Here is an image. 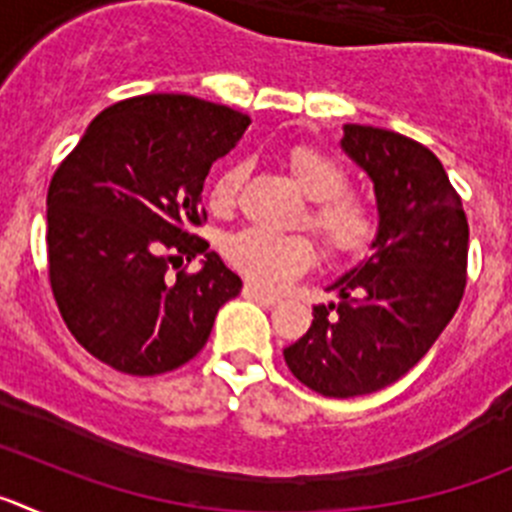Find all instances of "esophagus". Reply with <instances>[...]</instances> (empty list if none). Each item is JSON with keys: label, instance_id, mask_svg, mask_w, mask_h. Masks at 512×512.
<instances>
[{"label": "esophagus", "instance_id": "1", "mask_svg": "<svg viewBox=\"0 0 512 512\" xmlns=\"http://www.w3.org/2000/svg\"><path fill=\"white\" fill-rule=\"evenodd\" d=\"M243 292L264 307H271L279 302V295H274V292H266V289L256 287V284H246V289H243Z\"/></svg>", "mask_w": 512, "mask_h": 512}]
</instances>
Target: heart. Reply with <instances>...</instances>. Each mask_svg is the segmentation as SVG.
<instances>
[{"label": "heart", "mask_w": 512, "mask_h": 512, "mask_svg": "<svg viewBox=\"0 0 512 512\" xmlns=\"http://www.w3.org/2000/svg\"><path fill=\"white\" fill-rule=\"evenodd\" d=\"M287 169L305 192L307 212L300 223L315 233L323 251L336 261H354L372 251L382 230V210L374 197L348 187V169L341 158L312 143L289 148ZM246 164L230 161L210 184V207L228 215L238 202ZM228 264L259 287H282L307 269L315 259L305 235H277L269 230L246 228L223 243Z\"/></svg>", "instance_id": "b5f03b06"}]
</instances>
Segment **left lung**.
<instances>
[{"label": "left lung", "instance_id": "8db88e82", "mask_svg": "<svg viewBox=\"0 0 512 512\" xmlns=\"http://www.w3.org/2000/svg\"><path fill=\"white\" fill-rule=\"evenodd\" d=\"M343 151L372 176L382 230L364 266L333 284L284 361L323 397L377 392L413 369L459 310L469 223L441 161L418 140L346 125Z\"/></svg>", "mask_w": 512, "mask_h": 512}]
</instances>
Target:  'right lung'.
Instances as JSON below:
<instances>
[{
  "instance_id": "add662e5",
  "label": "right lung",
  "mask_w": 512,
  "mask_h": 512,
  "mask_svg": "<svg viewBox=\"0 0 512 512\" xmlns=\"http://www.w3.org/2000/svg\"><path fill=\"white\" fill-rule=\"evenodd\" d=\"M248 117L189 94H140L99 112L48 187V282L71 336L133 377L200 354L238 274L197 235L202 184ZM202 252L200 272L168 274Z\"/></svg>"
}]
</instances>
